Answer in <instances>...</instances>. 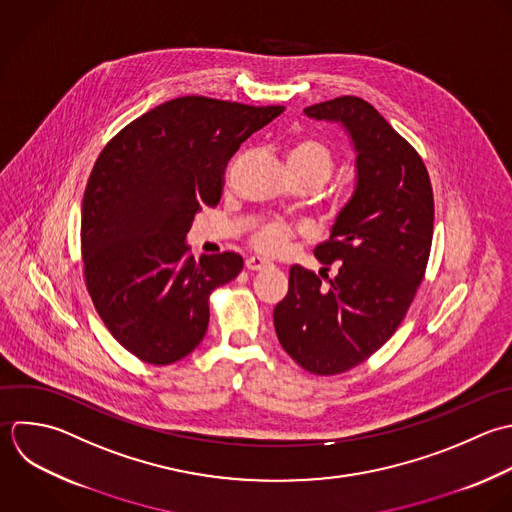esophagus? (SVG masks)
<instances>
[{
  "instance_id": "esophagus-1",
  "label": "esophagus",
  "mask_w": 512,
  "mask_h": 512,
  "mask_svg": "<svg viewBox=\"0 0 512 512\" xmlns=\"http://www.w3.org/2000/svg\"><path fill=\"white\" fill-rule=\"evenodd\" d=\"M269 265H271V263L265 261V259H261V257H249V259L245 261L247 271H263V269H267Z\"/></svg>"
}]
</instances>
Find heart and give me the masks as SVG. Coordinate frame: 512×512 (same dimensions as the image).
Masks as SVG:
<instances>
[{
    "label": "heart",
    "instance_id": "obj_1",
    "mask_svg": "<svg viewBox=\"0 0 512 512\" xmlns=\"http://www.w3.org/2000/svg\"><path fill=\"white\" fill-rule=\"evenodd\" d=\"M287 163L291 173L313 175L321 183H325L335 169V157L331 149L313 137L297 139L287 151ZM293 237L295 231L291 225L283 221H269L251 235V245L263 255H281L287 251Z\"/></svg>",
    "mask_w": 512,
    "mask_h": 512
}]
</instances>
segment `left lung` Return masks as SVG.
<instances>
[{"instance_id": "left-lung-1", "label": "left lung", "mask_w": 512, "mask_h": 512, "mask_svg": "<svg viewBox=\"0 0 512 512\" xmlns=\"http://www.w3.org/2000/svg\"><path fill=\"white\" fill-rule=\"evenodd\" d=\"M339 121L357 151V187L315 257L337 263L319 275L293 265L273 311L279 343L313 375H339L379 351L403 323L425 277L435 223L429 171L415 147L355 95L305 107Z\"/></svg>"}]
</instances>
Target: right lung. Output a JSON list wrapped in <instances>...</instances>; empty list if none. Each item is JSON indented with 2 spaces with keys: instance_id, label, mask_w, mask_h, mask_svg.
I'll use <instances>...</instances> for the list:
<instances>
[{
  "instance_id": "1",
  "label": "right lung",
  "mask_w": 512,
  "mask_h": 512,
  "mask_svg": "<svg viewBox=\"0 0 512 512\" xmlns=\"http://www.w3.org/2000/svg\"><path fill=\"white\" fill-rule=\"evenodd\" d=\"M285 111L203 95L165 101L125 125L99 153L81 207L85 285L109 333L149 365L187 357L205 337L209 295L243 259H193L195 213L221 199L229 159Z\"/></svg>"
}]
</instances>
